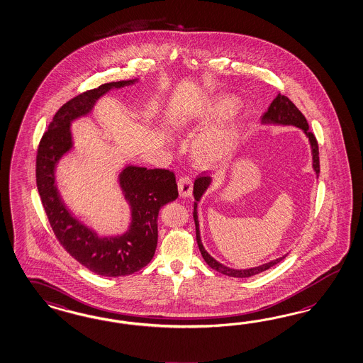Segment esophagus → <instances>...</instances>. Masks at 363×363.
I'll return each instance as SVG.
<instances>
[{
  "label": "esophagus",
  "instance_id": "esophagus-1",
  "mask_svg": "<svg viewBox=\"0 0 363 363\" xmlns=\"http://www.w3.org/2000/svg\"><path fill=\"white\" fill-rule=\"evenodd\" d=\"M177 186H179V194H180V196H192V191H194V180H192V177H180Z\"/></svg>",
  "mask_w": 363,
  "mask_h": 363
}]
</instances>
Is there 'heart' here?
Listing matches in <instances>:
<instances>
[{"mask_svg": "<svg viewBox=\"0 0 363 363\" xmlns=\"http://www.w3.org/2000/svg\"><path fill=\"white\" fill-rule=\"evenodd\" d=\"M238 99L232 94H218L209 99L199 113V125L209 127L228 118L238 108ZM238 125L211 127L197 135L192 145L197 162L204 166H216L233 155L238 143Z\"/></svg>", "mask_w": 363, "mask_h": 363, "instance_id": "1", "label": "heart"}]
</instances>
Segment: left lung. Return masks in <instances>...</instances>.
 <instances>
[{"instance_id": "obj_1", "label": "left lung", "mask_w": 363, "mask_h": 363, "mask_svg": "<svg viewBox=\"0 0 363 363\" xmlns=\"http://www.w3.org/2000/svg\"><path fill=\"white\" fill-rule=\"evenodd\" d=\"M261 125H294L297 128H301L303 131V134L306 135V138L309 139L311 148V159H313V169L315 172V175L318 177L320 174V152H318V143L315 136L311 134L309 131V125L306 118L302 115L300 110L294 106V104L290 101L288 96L281 95L279 94L276 96V99L270 104L269 108L265 114L262 115L261 118ZM212 183V177H197L194 184V220H195V227H196V241L200 253L203 256L204 261L207 262L208 265L212 269L218 270L220 273L225 274V276H230V277H238V279H247V277H252L255 274H259L264 270L269 269L270 267L279 264L281 259H285L288 256L284 255L282 257L279 259H272L267 264H262L259 267H255V268H249V269H232L228 268L223 264H220L218 259H213L209 253H208L203 242H201V238H200V225H199V216H197V204L200 201L201 196L206 194L209 186Z\"/></svg>"}]
</instances>
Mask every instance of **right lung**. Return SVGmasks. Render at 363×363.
I'll use <instances>...</instances> for the list:
<instances>
[{
    "label": "right lung",
    "mask_w": 363,
    "mask_h": 363,
    "mask_svg": "<svg viewBox=\"0 0 363 363\" xmlns=\"http://www.w3.org/2000/svg\"><path fill=\"white\" fill-rule=\"evenodd\" d=\"M135 82L138 79L104 83L63 104L42 136L37 152V188L55 238L84 268L106 277L133 274L152 259L157 245L159 211L179 196L175 175L168 169L127 164L118 180L130 206L128 228L121 235L99 236L63 203L55 183V169L74 148V121L90 114L104 94Z\"/></svg>",
    "instance_id": "add662e5"
}]
</instances>
